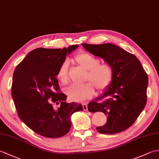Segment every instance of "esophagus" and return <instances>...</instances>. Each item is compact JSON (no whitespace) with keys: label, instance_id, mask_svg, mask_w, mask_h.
I'll use <instances>...</instances> for the list:
<instances>
[{"label":"esophagus","instance_id":"esophagus-1","mask_svg":"<svg viewBox=\"0 0 159 159\" xmlns=\"http://www.w3.org/2000/svg\"><path fill=\"white\" fill-rule=\"evenodd\" d=\"M83 110H84V111H88L87 103H84V104H83Z\"/></svg>","mask_w":159,"mask_h":159}]
</instances>
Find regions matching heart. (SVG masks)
Here are the masks:
<instances>
[{"label":"heart","mask_w":159,"mask_h":159,"mask_svg":"<svg viewBox=\"0 0 159 159\" xmlns=\"http://www.w3.org/2000/svg\"><path fill=\"white\" fill-rule=\"evenodd\" d=\"M74 60L80 67L87 70L85 77L89 83L83 85H71L66 89L65 92L70 100L82 102L93 97L95 93L94 86L99 92L105 91L112 83L114 71L108 64H99V60L93 55L81 52L75 55ZM57 79L62 83H68V61L61 63L57 73Z\"/></svg>","instance_id":"heart-1"}]
</instances>
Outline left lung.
Returning <instances> with one entry per match:
<instances>
[{"label": "left lung", "mask_w": 159, "mask_h": 159, "mask_svg": "<svg viewBox=\"0 0 159 159\" xmlns=\"http://www.w3.org/2000/svg\"><path fill=\"white\" fill-rule=\"evenodd\" d=\"M84 49L102 58L112 66V83L100 96L89 103L91 112H102L107 116L105 125L96 128L99 133L115 134L134 124L144 108L148 79L135 55L111 43L90 45Z\"/></svg>", "instance_id": "obj_1"}]
</instances>
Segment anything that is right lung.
Masks as SVG:
<instances>
[{
  "mask_svg": "<svg viewBox=\"0 0 159 159\" xmlns=\"http://www.w3.org/2000/svg\"><path fill=\"white\" fill-rule=\"evenodd\" d=\"M79 45L64 49L38 48L28 53L15 70L12 98L20 119L43 137L60 138L71 127L70 116L83 110L80 104L67 103L60 92L57 73L66 56ZM60 104L55 109L52 103Z\"/></svg>",
  "mask_w": 159,
  "mask_h": 159,
  "instance_id": "obj_1",
  "label": "right lung"
}]
</instances>
